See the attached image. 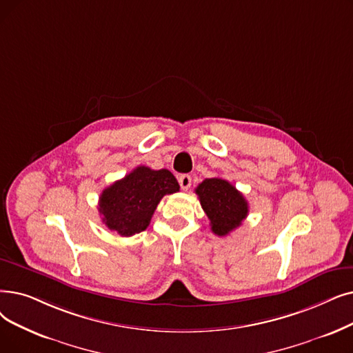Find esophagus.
Masks as SVG:
<instances>
[{
    "label": "esophagus",
    "mask_w": 353,
    "mask_h": 353,
    "mask_svg": "<svg viewBox=\"0 0 353 353\" xmlns=\"http://www.w3.org/2000/svg\"><path fill=\"white\" fill-rule=\"evenodd\" d=\"M179 183H180L181 190H189L192 186V177L189 174H181L179 177Z\"/></svg>",
    "instance_id": "esophagus-1"
}]
</instances>
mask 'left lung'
I'll list each match as a JSON object with an SVG mask.
<instances>
[{"label": "left lung", "mask_w": 353, "mask_h": 353, "mask_svg": "<svg viewBox=\"0 0 353 353\" xmlns=\"http://www.w3.org/2000/svg\"><path fill=\"white\" fill-rule=\"evenodd\" d=\"M196 194L208 214L214 235H228L248 216V202L228 180L206 179L196 188Z\"/></svg>", "instance_id": "1"}]
</instances>
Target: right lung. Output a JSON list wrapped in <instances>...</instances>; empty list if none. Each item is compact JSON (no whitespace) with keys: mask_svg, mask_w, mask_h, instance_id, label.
Listing matches in <instances>:
<instances>
[{"mask_svg":"<svg viewBox=\"0 0 353 353\" xmlns=\"http://www.w3.org/2000/svg\"><path fill=\"white\" fill-rule=\"evenodd\" d=\"M176 177L161 168L139 165L124 179L117 180L99 196L102 222L121 236L145 231L163 196L179 192Z\"/></svg>","mask_w":353,"mask_h":353,"instance_id":"1","label":"right lung"}]
</instances>
